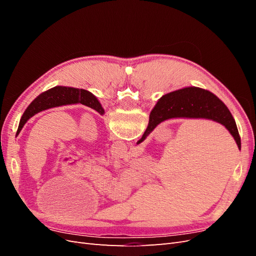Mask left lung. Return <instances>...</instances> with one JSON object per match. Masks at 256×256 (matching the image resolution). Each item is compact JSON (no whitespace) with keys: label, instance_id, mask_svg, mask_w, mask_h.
Segmentation results:
<instances>
[{"label":"left lung","instance_id":"left-lung-1","mask_svg":"<svg viewBox=\"0 0 256 256\" xmlns=\"http://www.w3.org/2000/svg\"><path fill=\"white\" fill-rule=\"evenodd\" d=\"M74 104H81L90 106L102 115L104 113L102 104H99L98 99L92 92L82 88L78 90L74 88L56 86L42 92V94L35 98L34 102H32V104L26 108V110L23 113L20 120L16 136L19 134L22 127L24 126V124L35 114L44 110L50 109V108Z\"/></svg>","mask_w":256,"mask_h":256}]
</instances>
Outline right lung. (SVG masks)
Listing matches in <instances>:
<instances>
[{"instance_id": "right-lung-1", "label": "right lung", "mask_w": 256, "mask_h": 256, "mask_svg": "<svg viewBox=\"0 0 256 256\" xmlns=\"http://www.w3.org/2000/svg\"><path fill=\"white\" fill-rule=\"evenodd\" d=\"M176 118H207L218 122L226 126L235 138L239 150L242 148L235 120L226 106L212 92L200 88H186L162 96L150 112L148 126L138 144L143 142L161 122Z\"/></svg>"}]
</instances>
